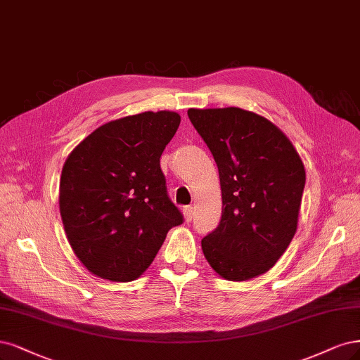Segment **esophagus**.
Returning <instances> with one entry per match:
<instances>
[{
	"label": "esophagus",
	"mask_w": 360,
	"mask_h": 360,
	"mask_svg": "<svg viewBox=\"0 0 360 360\" xmlns=\"http://www.w3.org/2000/svg\"><path fill=\"white\" fill-rule=\"evenodd\" d=\"M183 216H184V220L189 223L193 217V208L192 207H184L183 208Z\"/></svg>",
	"instance_id": "obj_1"
}]
</instances>
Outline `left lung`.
<instances>
[{
    "label": "left lung",
    "instance_id": "obj_1",
    "mask_svg": "<svg viewBox=\"0 0 360 360\" xmlns=\"http://www.w3.org/2000/svg\"><path fill=\"white\" fill-rule=\"evenodd\" d=\"M220 179L221 219L202 238L217 274L245 281L264 274L286 252L298 226L305 168L272 122L238 107L189 108Z\"/></svg>",
    "mask_w": 360,
    "mask_h": 360
}]
</instances>
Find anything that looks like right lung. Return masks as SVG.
<instances>
[{
    "label": "right lung",
    "instance_id": "right-lung-1",
    "mask_svg": "<svg viewBox=\"0 0 360 360\" xmlns=\"http://www.w3.org/2000/svg\"><path fill=\"white\" fill-rule=\"evenodd\" d=\"M179 125L174 111H144L96 128L68 155L59 212L74 255L92 274L137 280L183 223L159 164Z\"/></svg>",
    "mask_w": 360,
    "mask_h": 360
}]
</instances>
